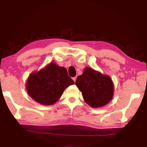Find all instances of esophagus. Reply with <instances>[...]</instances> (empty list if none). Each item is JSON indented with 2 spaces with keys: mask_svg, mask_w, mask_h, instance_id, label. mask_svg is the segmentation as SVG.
I'll use <instances>...</instances> for the list:
<instances>
[{
  "mask_svg": "<svg viewBox=\"0 0 147 147\" xmlns=\"http://www.w3.org/2000/svg\"><path fill=\"white\" fill-rule=\"evenodd\" d=\"M73 80H74V82H75L76 80V76H75V77H73Z\"/></svg>",
  "mask_w": 147,
  "mask_h": 147,
  "instance_id": "obj_1",
  "label": "esophagus"
}]
</instances>
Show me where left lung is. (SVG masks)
I'll return each instance as SVG.
<instances>
[{
  "label": "left lung",
  "instance_id": "obj_1",
  "mask_svg": "<svg viewBox=\"0 0 147 147\" xmlns=\"http://www.w3.org/2000/svg\"><path fill=\"white\" fill-rule=\"evenodd\" d=\"M76 85L86 102L93 108L106 105L113 97V85L111 78L89 67L78 76Z\"/></svg>",
  "mask_w": 147,
  "mask_h": 147
}]
</instances>
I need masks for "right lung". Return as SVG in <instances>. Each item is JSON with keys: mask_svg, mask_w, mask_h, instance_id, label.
Returning <instances> with one entry per match:
<instances>
[{"mask_svg": "<svg viewBox=\"0 0 147 147\" xmlns=\"http://www.w3.org/2000/svg\"><path fill=\"white\" fill-rule=\"evenodd\" d=\"M74 84L65 68L51 63L40 71L30 74L26 89L38 103L51 105L58 100L65 88Z\"/></svg>", "mask_w": 147, "mask_h": 147, "instance_id": "right-lung-1", "label": "right lung"}]
</instances>
